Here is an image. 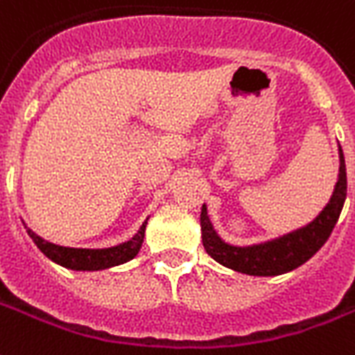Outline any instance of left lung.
I'll list each match as a JSON object with an SVG mask.
<instances>
[{
    "instance_id": "left-lung-1",
    "label": "left lung",
    "mask_w": 355,
    "mask_h": 355,
    "mask_svg": "<svg viewBox=\"0 0 355 355\" xmlns=\"http://www.w3.org/2000/svg\"><path fill=\"white\" fill-rule=\"evenodd\" d=\"M339 178L335 184L334 196L315 220L296 231L283 234L274 240H268L253 245H231L223 242L220 234L214 231V225L208 218L207 205L201 208V234L202 245L214 261L225 268L248 275H281L296 270L307 262L316 251L326 243L335 223L339 220L340 210L346 199V166L345 154L339 147Z\"/></svg>"
}]
</instances>
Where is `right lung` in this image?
Wrapping results in <instances>:
<instances>
[{"instance_id":"right-lung-1","label":"right lung","mask_w":355,"mask_h":355,"mask_svg":"<svg viewBox=\"0 0 355 355\" xmlns=\"http://www.w3.org/2000/svg\"><path fill=\"white\" fill-rule=\"evenodd\" d=\"M145 227H147V221L139 227V231L135 232L128 242L119 243L113 248H104V250L63 248V245H58V243H51L44 238H40L31 229H27V234L31 236L35 245L55 264H61V266L70 268V270H78V272H94V270H105V268L119 266V264L132 261L141 250Z\"/></svg>"}]
</instances>
